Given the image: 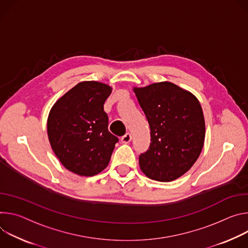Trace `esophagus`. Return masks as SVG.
I'll return each mask as SVG.
<instances>
[{"instance_id":"1","label":"esophagus","mask_w":248,"mask_h":248,"mask_svg":"<svg viewBox=\"0 0 248 248\" xmlns=\"http://www.w3.org/2000/svg\"><path fill=\"white\" fill-rule=\"evenodd\" d=\"M131 140H132V136H131L130 133L125 134V135L122 137V138H121V142H122L123 144H129V143L131 142Z\"/></svg>"}]
</instances>
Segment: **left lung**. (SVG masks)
<instances>
[{
  "mask_svg": "<svg viewBox=\"0 0 248 248\" xmlns=\"http://www.w3.org/2000/svg\"><path fill=\"white\" fill-rule=\"evenodd\" d=\"M150 125L149 150L139 164L149 178L175 180L198 159L205 141V119L198 98L170 81L133 88Z\"/></svg>",
  "mask_w": 248,
  "mask_h": 248,
  "instance_id": "1",
  "label": "left lung"
}]
</instances>
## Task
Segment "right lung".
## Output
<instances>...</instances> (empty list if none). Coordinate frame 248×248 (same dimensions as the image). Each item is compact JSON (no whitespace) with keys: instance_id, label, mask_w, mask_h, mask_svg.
Segmentation results:
<instances>
[{"instance_id":"1","label":"right lung","mask_w":248,"mask_h":248,"mask_svg":"<svg viewBox=\"0 0 248 248\" xmlns=\"http://www.w3.org/2000/svg\"><path fill=\"white\" fill-rule=\"evenodd\" d=\"M112 88L85 80L67 92L52 106L47 119L51 148L68 170L93 176L109 163L118 138L108 132L103 104Z\"/></svg>"}]
</instances>
